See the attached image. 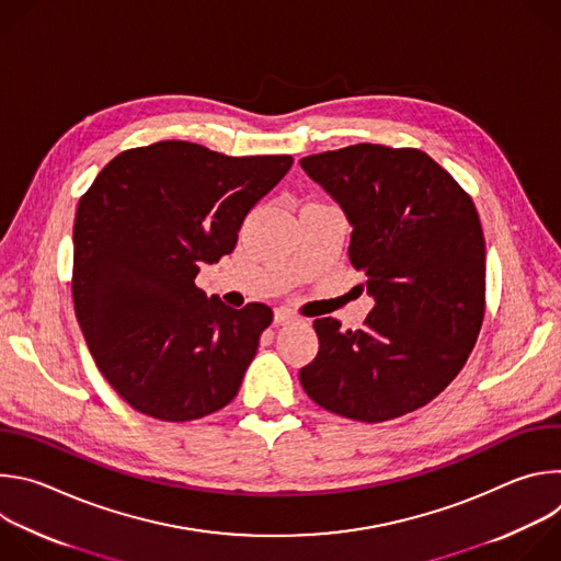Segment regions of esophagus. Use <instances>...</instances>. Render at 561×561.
<instances>
[{
  "instance_id": "esophagus-1",
  "label": "esophagus",
  "mask_w": 561,
  "mask_h": 561,
  "mask_svg": "<svg viewBox=\"0 0 561 561\" xmlns=\"http://www.w3.org/2000/svg\"><path fill=\"white\" fill-rule=\"evenodd\" d=\"M297 314L295 312H290L288 308H277L275 310V314H273V322L277 324V327H284V324H293V322H297Z\"/></svg>"
}]
</instances>
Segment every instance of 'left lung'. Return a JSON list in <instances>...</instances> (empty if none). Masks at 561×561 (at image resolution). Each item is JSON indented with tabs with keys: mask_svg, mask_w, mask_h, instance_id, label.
Listing matches in <instances>:
<instances>
[{
	"mask_svg": "<svg viewBox=\"0 0 561 561\" xmlns=\"http://www.w3.org/2000/svg\"><path fill=\"white\" fill-rule=\"evenodd\" d=\"M353 226L348 257L375 299L364 329L314 319L299 370L322 409L386 422L435 399L463 368L486 301V244L472 199L417 148L355 144L299 159Z\"/></svg>",
	"mask_w": 561,
	"mask_h": 561,
	"instance_id": "left-lung-1",
	"label": "left lung"
}]
</instances>
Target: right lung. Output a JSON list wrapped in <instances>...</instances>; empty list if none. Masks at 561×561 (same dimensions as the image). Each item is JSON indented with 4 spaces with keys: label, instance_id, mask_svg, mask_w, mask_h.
<instances>
[{
    "label": "right lung",
    "instance_id": "right-lung-1",
    "mask_svg": "<svg viewBox=\"0 0 561 561\" xmlns=\"http://www.w3.org/2000/svg\"><path fill=\"white\" fill-rule=\"evenodd\" d=\"M290 167V154L157 141L119 152L79 199L75 314L98 368L135 411L191 422L237 394L273 310H234L195 277L232 253L251 208Z\"/></svg>",
    "mask_w": 561,
    "mask_h": 561
}]
</instances>
